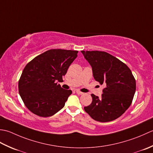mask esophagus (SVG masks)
<instances>
[{"label":"esophagus","mask_w":153,"mask_h":153,"mask_svg":"<svg viewBox=\"0 0 153 153\" xmlns=\"http://www.w3.org/2000/svg\"><path fill=\"white\" fill-rule=\"evenodd\" d=\"M76 94H79V95H82V94H84L83 92L79 91V90H76Z\"/></svg>","instance_id":"obj_1"}]
</instances>
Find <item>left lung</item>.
<instances>
[{
    "instance_id": "1",
    "label": "left lung",
    "mask_w": 153,
    "mask_h": 153,
    "mask_svg": "<svg viewBox=\"0 0 153 153\" xmlns=\"http://www.w3.org/2000/svg\"><path fill=\"white\" fill-rule=\"evenodd\" d=\"M92 69L94 79L105 86L102 96L91 94L92 102L84 108L93 120L108 122L120 117L131 104L136 82L127 65L104 51H81Z\"/></svg>"
}]
</instances>
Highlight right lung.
Here are the masks:
<instances>
[{"label":"right lung","mask_w":153,"mask_h":153,"mask_svg":"<svg viewBox=\"0 0 153 153\" xmlns=\"http://www.w3.org/2000/svg\"><path fill=\"white\" fill-rule=\"evenodd\" d=\"M77 53V51L50 49L26 65L18 90L30 111L40 117H49L65 106L72 91L62 88L57 82L63 80Z\"/></svg>","instance_id":"right-lung-1"}]
</instances>
